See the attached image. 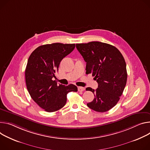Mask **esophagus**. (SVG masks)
Masks as SVG:
<instances>
[{"instance_id":"obj_1","label":"esophagus","mask_w":150,"mask_h":150,"mask_svg":"<svg viewBox=\"0 0 150 150\" xmlns=\"http://www.w3.org/2000/svg\"><path fill=\"white\" fill-rule=\"evenodd\" d=\"M85 90V88L83 87H78V91H83Z\"/></svg>"}]
</instances>
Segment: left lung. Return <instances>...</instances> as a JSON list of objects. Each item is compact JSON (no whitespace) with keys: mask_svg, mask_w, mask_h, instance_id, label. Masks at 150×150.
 <instances>
[{"mask_svg":"<svg viewBox=\"0 0 150 150\" xmlns=\"http://www.w3.org/2000/svg\"><path fill=\"white\" fill-rule=\"evenodd\" d=\"M76 47L86 62V74H91L98 83L94 90L86 88L94 96L87 105L91 110L104 112L120 100L127 82L126 64L120 51L114 46L101 42L76 44Z\"/></svg>","mask_w":150,"mask_h":150,"instance_id":"obj_1","label":"left lung"}]
</instances>
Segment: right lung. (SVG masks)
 <instances>
[{
  "instance_id": "1",
  "label": "right lung",
  "mask_w": 150,
  "mask_h": 150,
  "mask_svg": "<svg viewBox=\"0 0 150 150\" xmlns=\"http://www.w3.org/2000/svg\"><path fill=\"white\" fill-rule=\"evenodd\" d=\"M75 47V44L43 45L36 48L28 59L25 71L27 88L32 99L47 112L59 110L66 103L67 94L78 91L74 84H57L52 79L62 60Z\"/></svg>"
}]
</instances>
